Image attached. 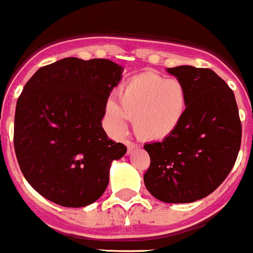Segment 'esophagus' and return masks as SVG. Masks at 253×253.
I'll return each mask as SVG.
<instances>
[{"instance_id": "obj_1", "label": "esophagus", "mask_w": 253, "mask_h": 253, "mask_svg": "<svg viewBox=\"0 0 253 253\" xmlns=\"http://www.w3.org/2000/svg\"><path fill=\"white\" fill-rule=\"evenodd\" d=\"M125 144H126V147H128V153H131L134 149H136V148H138V144L130 142V140H125Z\"/></svg>"}]
</instances>
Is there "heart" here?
I'll return each mask as SVG.
<instances>
[{
    "instance_id": "obj_1",
    "label": "heart",
    "mask_w": 253,
    "mask_h": 253,
    "mask_svg": "<svg viewBox=\"0 0 253 253\" xmlns=\"http://www.w3.org/2000/svg\"><path fill=\"white\" fill-rule=\"evenodd\" d=\"M187 109V91L177 79L145 73L128 80L110 101L106 113L117 129L125 119L133 120L136 135L144 140H162L179 126Z\"/></svg>"
}]
</instances>
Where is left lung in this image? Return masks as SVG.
<instances>
[{
	"instance_id": "obj_1",
	"label": "left lung",
	"mask_w": 253,
	"mask_h": 253,
	"mask_svg": "<svg viewBox=\"0 0 253 253\" xmlns=\"http://www.w3.org/2000/svg\"><path fill=\"white\" fill-rule=\"evenodd\" d=\"M184 85L182 123L162 142L145 144L150 166L144 184L166 203H191L218 188L232 170L242 138L232 89L211 69H167Z\"/></svg>"
}]
</instances>
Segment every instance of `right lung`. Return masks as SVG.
I'll return each instance as SVG.
<instances>
[{"label": "right lung", "mask_w": 253, "mask_h": 253, "mask_svg": "<svg viewBox=\"0 0 253 253\" xmlns=\"http://www.w3.org/2000/svg\"><path fill=\"white\" fill-rule=\"evenodd\" d=\"M123 66L66 57L40 68L18 96L13 145L32 188L62 207H85L105 192L113 161L126 147L101 126Z\"/></svg>", "instance_id": "add662e5"}]
</instances>
